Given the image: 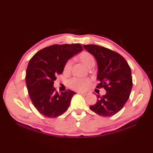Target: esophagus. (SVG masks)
Returning a JSON list of instances; mask_svg holds the SVG:
<instances>
[{"mask_svg":"<svg viewBox=\"0 0 153 153\" xmlns=\"http://www.w3.org/2000/svg\"><path fill=\"white\" fill-rule=\"evenodd\" d=\"M78 93L81 94V95H84V96L87 95L89 94V93H87V92H78Z\"/></svg>","mask_w":153,"mask_h":153,"instance_id":"esophagus-1","label":"esophagus"}]
</instances>
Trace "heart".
I'll list each match as a JSON object with an SVG mask.
<instances>
[{
	"label": "heart",
	"instance_id": "b5f03b06",
	"mask_svg": "<svg viewBox=\"0 0 153 153\" xmlns=\"http://www.w3.org/2000/svg\"><path fill=\"white\" fill-rule=\"evenodd\" d=\"M79 58L81 62L85 65L87 67L92 68L95 64V59L92 54L87 51H83L79 54ZM71 65L72 61L71 60H68L65 63L63 71L64 74H69L71 70ZM91 81L88 78H78V77H74L70 79L68 82V86L71 89L76 91H83L85 89V87L90 83Z\"/></svg>",
	"mask_w": 153,
	"mask_h": 153
}]
</instances>
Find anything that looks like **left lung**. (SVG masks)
I'll return each instance as SVG.
<instances>
[{
	"label": "left lung",
	"mask_w": 153,
	"mask_h": 153,
	"mask_svg": "<svg viewBox=\"0 0 153 153\" xmlns=\"http://www.w3.org/2000/svg\"><path fill=\"white\" fill-rule=\"evenodd\" d=\"M97 62L99 83L105 95H97V102L90 109L102 116H112L121 110L130 95L133 82L131 68L122 56L115 51L95 45H83Z\"/></svg>",
	"instance_id": "1"
}]
</instances>
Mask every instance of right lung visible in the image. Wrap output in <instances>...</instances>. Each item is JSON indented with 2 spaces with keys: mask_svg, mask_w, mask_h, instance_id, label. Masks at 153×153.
Wrapping results in <instances>:
<instances>
[{
  "mask_svg": "<svg viewBox=\"0 0 153 153\" xmlns=\"http://www.w3.org/2000/svg\"><path fill=\"white\" fill-rule=\"evenodd\" d=\"M83 50L80 44L53 45L38 51L26 70L25 82L34 106L43 116L56 118L66 111L76 93L68 89L58 93L53 87L66 61Z\"/></svg>",
  "mask_w": 153,
  "mask_h": 153,
  "instance_id": "obj_1",
  "label": "right lung"
}]
</instances>
